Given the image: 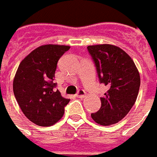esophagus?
<instances>
[{"mask_svg":"<svg viewBox=\"0 0 157 157\" xmlns=\"http://www.w3.org/2000/svg\"><path fill=\"white\" fill-rule=\"evenodd\" d=\"M86 92L84 91V90H78V94H76V96L78 97V98H85L86 97Z\"/></svg>","mask_w":157,"mask_h":157,"instance_id":"obj_1","label":"esophagus"}]
</instances>
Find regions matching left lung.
Returning a JSON list of instances; mask_svg holds the SVG:
<instances>
[{"label":"left lung","instance_id":"1","mask_svg":"<svg viewBox=\"0 0 157 157\" xmlns=\"http://www.w3.org/2000/svg\"><path fill=\"white\" fill-rule=\"evenodd\" d=\"M100 83L108 90L101 100L100 110L91 116L95 122L109 126L121 121L137 99L141 78L133 59L117 46L97 44L87 47Z\"/></svg>","mask_w":157,"mask_h":157}]
</instances>
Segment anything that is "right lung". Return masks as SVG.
<instances>
[{
    "label": "right lung",
    "mask_w": 157,
    "mask_h": 157,
    "mask_svg": "<svg viewBox=\"0 0 157 157\" xmlns=\"http://www.w3.org/2000/svg\"><path fill=\"white\" fill-rule=\"evenodd\" d=\"M70 46L46 44L35 49L21 61L13 81L17 103L33 123L48 127L64 113L69 99L62 97L54 83L57 61Z\"/></svg>",
    "instance_id": "right-lung-1"
}]
</instances>
